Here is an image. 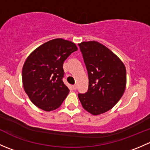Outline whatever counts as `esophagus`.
I'll return each instance as SVG.
<instances>
[{
	"instance_id": "1",
	"label": "esophagus",
	"mask_w": 150,
	"mask_h": 150,
	"mask_svg": "<svg viewBox=\"0 0 150 150\" xmlns=\"http://www.w3.org/2000/svg\"><path fill=\"white\" fill-rule=\"evenodd\" d=\"M72 89H73V90H76V89H77V85H73V86H72Z\"/></svg>"
}]
</instances>
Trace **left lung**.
Here are the masks:
<instances>
[{
  "label": "left lung",
  "instance_id": "left-lung-1",
  "mask_svg": "<svg viewBox=\"0 0 150 150\" xmlns=\"http://www.w3.org/2000/svg\"><path fill=\"white\" fill-rule=\"evenodd\" d=\"M88 75V88L78 93L83 107L93 115L111 110L122 97L126 86V69L121 60L96 41L78 44Z\"/></svg>",
  "mask_w": 150,
  "mask_h": 150
}]
</instances>
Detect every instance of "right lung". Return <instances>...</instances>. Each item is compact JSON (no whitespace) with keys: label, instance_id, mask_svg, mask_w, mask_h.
Instances as JSON below:
<instances>
[{"label":"right lung","instance_id":"1","mask_svg":"<svg viewBox=\"0 0 150 150\" xmlns=\"http://www.w3.org/2000/svg\"><path fill=\"white\" fill-rule=\"evenodd\" d=\"M76 45L57 38L43 43L27 58L22 69L24 88L31 102L44 111H52L61 106L69 93L62 81L63 64Z\"/></svg>","mask_w":150,"mask_h":150}]
</instances>
